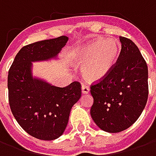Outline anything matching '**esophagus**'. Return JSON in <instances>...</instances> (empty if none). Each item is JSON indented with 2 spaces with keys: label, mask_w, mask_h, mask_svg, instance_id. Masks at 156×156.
I'll return each mask as SVG.
<instances>
[{
  "label": "esophagus",
  "mask_w": 156,
  "mask_h": 156,
  "mask_svg": "<svg viewBox=\"0 0 156 156\" xmlns=\"http://www.w3.org/2000/svg\"><path fill=\"white\" fill-rule=\"evenodd\" d=\"M89 90H90V88L87 85H83L82 86V94H88Z\"/></svg>",
  "instance_id": "obj_1"
}]
</instances>
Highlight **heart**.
<instances>
[{
    "instance_id": "obj_1",
    "label": "heart",
    "mask_w": 156,
    "mask_h": 156,
    "mask_svg": "<svg viewBox=\"0 0 156 156\" xmlns=\"http://www.w3.org/2000/svg\"><path fill=\"white\" fill-rule=\"evenodd\" d=\"M120 53V43L115 39H96L88 41L72 52L71 62L83 67L86 81L103 80L115 67Z\"/></svg>"
}]
</instances>
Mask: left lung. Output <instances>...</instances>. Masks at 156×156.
Returning a JSON list of instances; mask_svg holds the SVG:
<instances>
[{
	"instance_id": "8db88e82",
	"label": "left lung",
	"mask_w": 156,
	"mask_h": 156,
	"mask_svg": "<svg viewBox=\"0 0 156 156\" xmlns=\"http://www.w3.org/2000/svg\"><path fill=\"white\" fill-rule=\"evenodd\" d=\"M121 52L116 65L101 82L91 87L90 115L108 133L130 127L140 116L148 98V67L133 41L119 37Z\"/></svg>"
}]
</instances>
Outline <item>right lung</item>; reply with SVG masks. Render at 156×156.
Returning a JSON list of instances; mask_svg holds the SVG:
<instances>
[{
    "label": "right lung",
    "instance_id": "1",
    "mask_svg": "<svg viewBox=\"0 0 156 156\" xmlns=\"http://www.w3.org/2000/svg\"><path fill=\"white\" fill-rule=\"evenodd\" d=\"M68 37L37 41L25 46L16 56L8 72L9 104L20 126L33 137L53 140L65 131L73 106L81 97V85L65 88L33 76V62L58 60Z\"/></svg>",
    "mask_w": 156,
    "mask_h": 156
}]
</instances>
